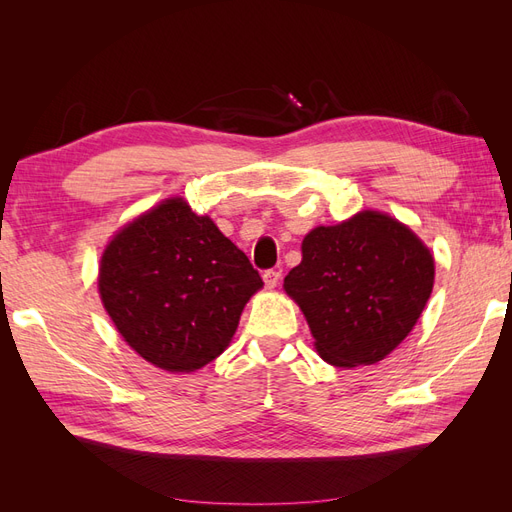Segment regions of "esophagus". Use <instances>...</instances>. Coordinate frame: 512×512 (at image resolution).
I'll return each instance as SVG.
<instances>
[{"label":"esophagus","instance_id":"obj_1","mask_svg":"<svg viewBox=\"0 0 512 512\" xmlns=\"http://www.w3.org/2000/svg\"><path fill=\"white\" fill-rule=\"evenodd\" d=\"M280 277H282L280 269H267L265 273H262V280H265L267 288H275L277 284H280Z\"/></svg>","mask_w":512,"mask_h":512}]
</instances>
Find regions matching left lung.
<instances>
[{"label": "left lung", "instance_id": "8db88e82", "mask_svg": "<svg viewBox=\"0 0 512 512\" xmlns=\"http://www.w3.org/2000/svg\"><path fill=\"white\" fill-rule=\"evenodd\" d=\"M303 260L284 277L324 361H382L412 331L433 288V256L410 228L378 211L303 239Z\"/></svg>", "mask_w": 512, "mask_h": 512}]
</instances>
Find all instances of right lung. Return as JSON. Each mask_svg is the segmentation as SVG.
Returning a JSON list of instances; mask_svg holds the SVG:
<instances>
[{"label": "right lung", "mask_w": 512, "mask_h": 512, "mask_svg": "<svg viewBox=\"0 0 512 512\" xmlns=\"http://www.w3.org/2000/svg\"><path fill=\"white\" fill-rule=\"evenodd\" d=\"M98 286L117 331L145 361L194 371L226 350L262 280L207 215L170 198L117 232Z\"/></svg>", "instance_id": "obj_1"}]
</instances>
